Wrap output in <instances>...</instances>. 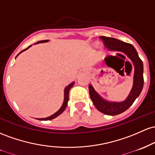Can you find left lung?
<instances>
[{
	"instance_id": "1",
	"label": "left lung",
	"mask_w": 155,
	"mask_h": 155,
	"mask_svg": "<svg viewBox=\"0 0 155 155\" xmlns=\"http://www.w3.org/2000/svg\"><path fill=\"white\" fill-rule=\"evenodd\" d=\"M108 50L112 52H121L124 53L133 62L134 65L133 84L126 100L122 102H112L106 100L95 91L91 84L88 85L89 94L94 105L99 111L109 116H116L127 110L138 98L143 86V66L139 58L136 50L131 44L120 41L117 39L100 36Z\"/></svg>"
}]
</instances>
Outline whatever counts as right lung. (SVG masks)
I'll use <instances>...</instances> for the list:
<instances>
[{"label":"right lung","instance_id":"add662e5","mask_svg":"<svg viewBox=\"0 0 155 155\" xmlns=\"http://www.w3.org/2000/svg\"><path fill=\"white\" fill-rule=\"evenodd\" d=\"M49 41V40H41V41H37V42L36 43V44H39V43H45V42H48V41ZM35 44V45H36ZM32 46V45H31V46H29L28 48H27L26 49L22 50L21 52H20V53H19L18 55H17L16 57L18 56L20 54V53H22V52H24L25 50H28V49L29 48H31V47ZM74 84V82H72L69 85V86H67V87H66L65 88H64V102H63V104H62L61 107H60V109L57 111V112H55L54 114H53L52 116H49V117H47V118H41V119H39V120H40V121H48V120H51V119H55V118H56L57 116L60 115V114H61L62 113L64 112V110L66 109V107H67V103H68V101H69V90H70V88H72V87L73 86V85Z\"/></svg>","mask_w":155,"mask_h":155}]
</instances>
